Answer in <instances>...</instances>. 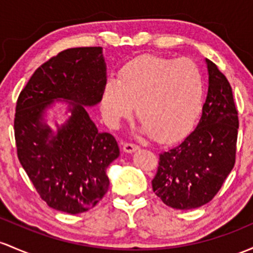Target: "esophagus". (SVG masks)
I'll return each mask as SVG.
<instances>
[{
	"label": "esophagus",
	"mask_w": 253,
	"mask_h": 253,
	"mask_svg": "<svg viewBox=\"0 0 253 253\" xmlns=\"http://www.w3.org/2000/svg\"><path fill=\"white\" fill-rule=\"evenodd\" d=\"M138 149H139V146H138L137 144L131 143V141H126V143L124 144V151L126 152H133Z\"/></svg>",
	"instance_id": "1"
}]
</instances>
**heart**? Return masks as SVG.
I'll return each mask as SVG.
<instances>
[{"mask_svg": "<svg viewBox=\"0 0 253 253\" xmlns=\"http://www.w3.org/2000/svg\"><path fill=\"white\" fill-rule=\"evenodd\" d=\"M203 96V73L192 60L145 55L126 63L118 80L105 83L101 109L105 121L118 127L131 118L135 105L141 129L170 141L190 129Z\"/></svg>", "mask_w": 253, "mask_h": 253, "instance_id": "heart-1", "label": "heart"}]
</instances>
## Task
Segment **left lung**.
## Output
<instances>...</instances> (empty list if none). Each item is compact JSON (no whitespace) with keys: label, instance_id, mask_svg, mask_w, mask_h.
I'll return each mask as SVG.
<instances>
[{"label":"left lung","instance_id":"8db88e82","mask_svg":"<svg viewBox=\"0 0 253 253\" xmlns=\"http://www.w3.org/2000/svg\"><path fill=\"white\" fill-rule=\"evenodd\" d=\"M209 88L193 132L160 154L152 190L168 207L190 210L209 203L235 163L239 118L232 86L207 60Z\"/></svg>","mask_w":253,"mask_h":253}]
</instances>
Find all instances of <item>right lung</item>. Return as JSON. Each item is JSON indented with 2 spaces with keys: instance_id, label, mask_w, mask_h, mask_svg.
Returning <instances> with one entry per match:
<instances>
[{
  "instance_id": "right-lung-1",
  "label": "right lung",
  "mask_w": 253,
  "mask_h": 253,
  "mask_svg": "<svg viewBox=\"0 0 253 253\" xmlns=\"http://www.w3.org/2000/svg\"><path fill=\"white\" fill-rule=\"evenodd\" d=\"M105 83L101 46L71 48L36 69L18 97L16 154L37 193L52 209L72 215L87 211L109 188L105 170L120 155L118 143L110 133L98 132L84 107L101 102ZM57 98L71 101L72 116L52 137L40 120Z\"/></svg>"
}]
</instances>
